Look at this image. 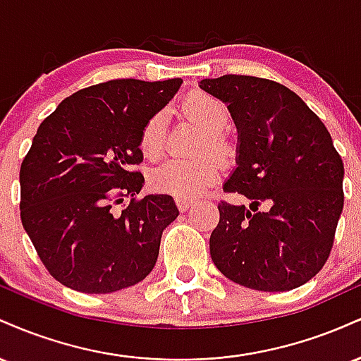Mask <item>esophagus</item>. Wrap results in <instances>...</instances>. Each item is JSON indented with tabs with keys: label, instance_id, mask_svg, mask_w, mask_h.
I'll use <instances>...</instances> for the list:
<instances>
[{
	"label": "esophagus",
	"instance_id": "1",
	"mask_svg": "<svg viewBox=\"0 0 361 361\" xmlns=\"http://www.w3.org/2000/svg\"><path fill=\"white\" fill-rule=\"evenodd\" d=\"M176 205H178V209H180V212H186V210L193 205V202L186 200V198H176Z\"/></svg>",
	"mask_w": 361,
	"mask_h": 361
}]
</instances>
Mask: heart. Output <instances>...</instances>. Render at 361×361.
Masks as SVG:
<instances>
[{
	"label": "heart",
	"instance_id": "obj_1",
	"mask_svg": "<svg viewBox=\"0 0 361 361\" xmlns=\"http://www.w3.org/2000/svg\"><path fill=\"white\" fill-rule=\"evenodd\" d=\"M181 109L190 118L204 128V139L198 146V154H204L197 159H168L154 168L149 175V181L156 192L173 195L176 198H195L204 193L209 186L217 181L219 168L217 161L231 154V142L222 134L229 120V110L226 103L219 100L207 91H193L181 103ZM140 151L149 159H157L164 151L166 144V114L156 111L146 120L140 130Z\"/></svg>",
	"mask_w": 361,
	"mask_h": 361
}]
</instances>
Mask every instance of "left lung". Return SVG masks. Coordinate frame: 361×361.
<instances>
[{
  "mask_svg": "<svg viewBox=\"0 0 361 361\" xmlns=\"http://www.w3.org/2000/svg\"><path fill=\"white\" fill-rule=\"evenodd\" d=\"M200 88L226 102L238 126V168L224 192L251 200L250 209L219 204L221 219L210 234L214 264L261 292L307 283L329 258L345 202V168L329 132L299 94L276 81L226 74Z\"/></svg>",
  "mask_w": 361,
  "mask_h": 361,
  "instance_id": "obj_1",
  "label": "left lung"
}]
</instances>
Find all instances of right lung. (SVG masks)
Here are the masks:
<instances>
[{"mask_svg":"<svg viewBox=\"0 0 361 361\" xmlns=\"http://www.w3.org/2000/svg\"><path fill=\"white\" fill-rule=\"evenodd\" d=\"M180 78L111 80L59 103L20 168V217L47 271L85 293L132 287L154 268L161 234L178 217L169 195H146L142 126L175 97ZM123 197L131 202L114 210Z\"/></svg>","mask_w":361,"mask_h":361,"instance_id":"1","label":"right lung"}]
</instances>
